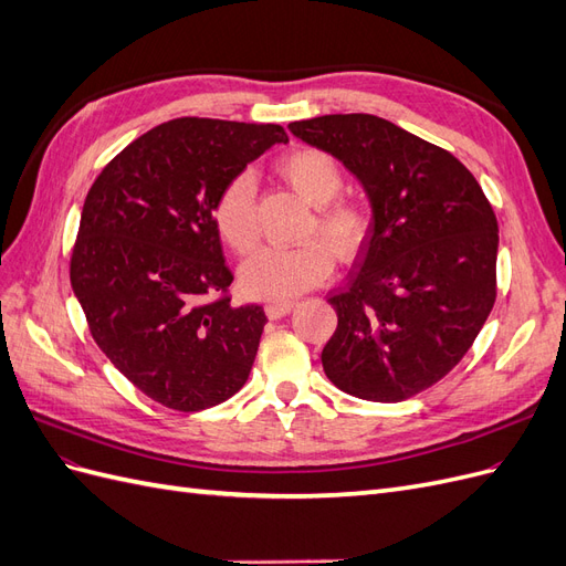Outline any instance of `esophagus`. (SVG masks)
Here are the masks:
<instances>
[{"mask_svg": "<svg viewBox=\"0 0 566 566\" xmlns=\"http://www.w3.org/2000/svg\"><path fill=\"white\" fill-rule=\"evenodd\" d=\"M295 306H297L295 302H269V304H266V316H269V318H281V316L293 312Z\"/></svg>", "mask_w": 566, "mask_h": 566, "instance_id": "obj_1", "label": "esophagus"}]
</instances>
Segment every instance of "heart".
<instances>
[{
  "mask_svg": "<svg viewBox=\"0 0 566 566\" xmlns=\"http://www.w3.org/2000/svg\"><path fill=\"white\" fill-rule=\"evenodd\" d=\"M276 167L304 200L316 205L306 224L310 241L295 248L266 245L250 254L241 266L245 295L279 302L297 297L328 279L335 269L333 252L345 262L358 256L373 229V212L361 198L339 196L345 172L328 150L302 146L285 153ZM212 212L221 241L231 250L243 254L254 248L260 227L256 186L250 172H238L221 186Z\"/></svg>",
  "mask_w": 566,
  "mask_h": 566,
  "instance_id": "1",
  "label": "heart"
}]
</instances>
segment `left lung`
Listing matches in <instances>:
<instances>
[{
  "label": "left lung",
  "mask_w": 566,
  "mask_h": 566,
  "mask_svg": "<svg viewBox=\"0 0 566 566\" xmlns=\"http://www.w3.org/2000/svg\"><path fill=\"white\" fill-rule=\"evenodd\" d=\"M290 132L345 163L373 202L352 279L328 295L337 328L323 370L358 399L416 397L460 364L493 310L491 202L449 150L378 115H323Z\"/></svg>",
  "instance_id": "left-lung-1"
}]
</instances>
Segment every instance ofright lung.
Returning <instances> with one entry per match:
<instances>
[{"label": "right lung", "mask_w": 566, "mask_h": 566, "mask_svg": "<svg viewBox=\"0 0 566 566\" xmlns=\"http://www.w3.org/2000/svg\"><path fill=\"white\" fill-rule=\"evenodd\" d=\"M281 125L177 117L134 139L84 200L71 283L98 349L148 399L196 413L248 380L260 304L233 306L214 200Z\"/></svg>", "instance_id": "1"}]
</instances>
